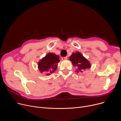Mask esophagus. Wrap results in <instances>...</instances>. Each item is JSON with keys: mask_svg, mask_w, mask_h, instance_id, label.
<instances>
[{"mask_svg": "<svg viewBox=\"0 0 121 121\" xmlns=\"http://www.w3.org/2000/svg\"><path fill=\"white\" fill-rule=\"evenodd\" d=\"M67 57H62V60H67Z\"/></svg>", "mask_w": 121, "mask_h": 121, "instance_id": "obj_1", "label": "esophagus"}]
</instances>
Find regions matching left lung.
Listing matches in <instances>:
<instances>
[{
	"mask_svg": "<svg viewBox=\"0 0 121 121\" xmlns=\"http://www.w3.org/2000/svg\"><path fill=\"white\" fill-rule=\"evenodd\" d=\"M69 60L77 68V72H83L85 69L90 68L91 66L90 63L79 52L73 53L69 57Z\"/></svg>",
	"mask_w": 121,
	"mask_h": 121,
	"instance_id": "left-lung-1",
	"label": "left lung"
}]
</instances>
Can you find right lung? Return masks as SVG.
I'll return each instance as SVG.
<instances>
[{
  "mask_svg": "<svg viewBox=\"0 0 121 121\" xmlns=\"http://www.w3.org/2000/svg\"><path fill=\"white\" fill-rule=\"evenodd\" d=\"M59 57L53 53H49L38 63V68L41 73L46 72V75L54 73L57 69L59 62Z\"/></svg>",
  "mask_w": 121,
  "mask_h": 121,
  "instance_id": "1",
  "label": "right lung"
}]
</instances>
